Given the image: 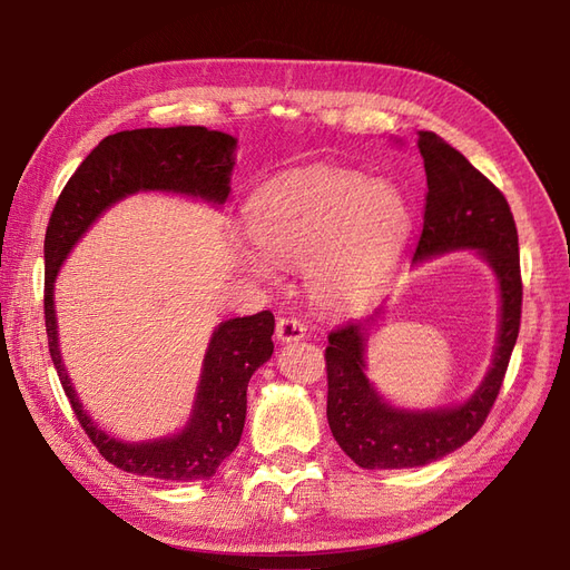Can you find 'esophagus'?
I'll return each mask as SVG.
<instances>
[{"label":"esophagus","instance_id":"obj_1","mask_svg":"<svg viewBox=\"0 0 570 570\" xmlns=\"http://www.w3.org/2000/svg\"><path fill=\"white\" fill-rule=\"evenodd\" d=\"M304 335H306V327L297 316H281L278 323H275V337L281 342L302 340Z\"/></svg>","mask_w":570,"mask_h":570}]
</instances>
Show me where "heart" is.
Masks as SVG:
<instances>
[{"mask_svg":"<svg viewBox=\"0 0 570 570\" xmlns=\"http://www.w3.org/2000/svg\"><path fill=\"white\" fill-rule=\"evenodd\" d=\"M411 228L406 197L358 170L312 168L264 185L247 206V230L273 262L305 266L308 289L327 308L368 302L385 285ZM256 275L264 256L247 254Z\"/></svg>","mask_w":570,"mask_h":570,"instance_id":"1","label":"heart"}]
</instances>
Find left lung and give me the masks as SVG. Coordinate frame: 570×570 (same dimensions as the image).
Returning a JSON list of instances; mask_svg holds the SVG:
<instances>
[{"instance_id": "1", "label": "left lung", "mask_w": 570, "mask_h": 570, "mask_svg": "<svg viewBox=\"0 0 570 570\" xmlns=\"http://www.w3.org/2000/svg\"><path fill=\"white\" fill-rule=\"evenodd\" d=\"M416 145L428 195L413 262L452 249H475L488 258L502 295L497 352L485 381L465 404L404 411L381 400L364 375V350L375 318L347 321L331 331L325 347L327 423L342 452L361 469H416L469 442L497 402L521 331L519 233L507 197L435 132L421 130Z\"/></svg>"}]
</instances>
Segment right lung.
Instances as JSON below:
<instances>
[{
	"mask_svg": "<svg viewBox=\"0 0 570 570\" xmlns=\"http://www.w3.org/2000/svg\"><path fill=\"white\" fill-rule=\"evenodd\" d=\"M233 135L202 126L140 128L109 135L66 183L45 235V325L49 354L85 435L109 463L159 480H206L243 438L247 383L273 354L271 312L220 323L204 356L193 416L183 433L154 442H120L82 411L61 364L55 316V281L63 258L111 204L145 189L180 193L223 204L230 193Z\"/></svg>",
	"mask_w": 570,
	"mask_h": 570,
	"instance_id": "right-lung-1",
	"label": "right lung"
}]
</instances>
